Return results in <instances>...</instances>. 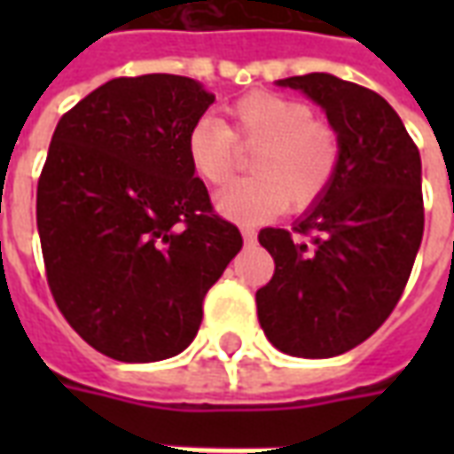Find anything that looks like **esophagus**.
Here are the masks:
<instances>
[{"label": "esophagus", "instance_id": "34e87169", "mask_svg": "<svg viewBox=\"0 0 454 454\" xmlns=\"http://www.w3.org/2000/svg\"><path fill=\"white\" fill-rule=\"evenodd\" d=\"M240 233H243V240H246V246H255L257 240V231L250 226L240 228Z\"/></svg>", "mask_w": 454, "mask_h": 454}]
</instances>
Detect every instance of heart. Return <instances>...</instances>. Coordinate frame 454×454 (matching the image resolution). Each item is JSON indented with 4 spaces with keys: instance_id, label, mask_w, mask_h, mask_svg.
I'll list each match as a JSON object with an SVG mask.
<instances>
[{
    "instance_id": "heart-1",
    "label": "heart",
    "mask_w": 454,
    "mask_h": 454,
    "mask_svg": "<svg viewBox=\"0 0 454 454\" xmlns=\"http://www.w3.org/2000/svg\"><path fill=\"white\" fill-rule=\"evenodd\" d=\"M228 119L231 126L201 116L184 140L192 172L214 187L233 177L238 145L255 150L250 158L253 177L218 192L216 208L223 216L257 223L286 207H314L331 189L340 165V138L331 123L314 119L309 104L286 94L250 92L228 106Z\"/></svg>"
}]
</instances>
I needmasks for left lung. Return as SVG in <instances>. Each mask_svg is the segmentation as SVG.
Listing matches in <instances>:
<instances>
[{"label":"left lung","mask_w":454,"mask_h":454,"mask_svg":"<svg viewBox=\"0 0 454 454\" xmlns=\"http://www.w3.org/2000/svg\"><path fill=\"white\" fill-rule=\"evenodd\" d=\"M279 84L321 104L340 165L292 231H260L275 275L257 289V318L277 350L321 360L357 348L399 304L423 238L420 155L399 114L367 87L325 73Z\"/></svg>","instance_id":"8db88e82"}]
</instances>
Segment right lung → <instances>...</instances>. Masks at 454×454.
Segmentation results:
<instances>
[{
	"mask_svg": "<svg viewBox=\"0 0 454 454\" xmlns=\"http://www.w3.org/2000/svg\"><path fill=\"white\" fill-rule=\"evenodd\" d=\"M211 104L197 80L140 74L58 121L35 192L45 277L65 321L106 357L184 350L243 247L187 162V130Z\"/></svg>",
	"mask_w": 454,
	"mask_h": 454,
	"instance_id": "1",
	"label": "right lung"
}]
</instances>
